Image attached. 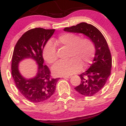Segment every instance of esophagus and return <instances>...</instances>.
<instances>
[{
	"label": "esophagus",
	"mask_w": 126,
	"mask_h": 126,
	"mask_svg": "<svg viewBox=\"0 0 126 126\" xmlns=\"http://www.w3.org/2000/svg\"><path fill=\"white\" fill-rule=\"evenodd\" d=\"M63 77L64 79H69L71 77V76H63Z\"/></svg>",
	"instance_id": "1"
}]
</instances>
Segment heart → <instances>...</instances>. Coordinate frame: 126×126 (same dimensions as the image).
Returning a JSON list of instances; mask_svg holds the SVG:
<instances>
[{"label":"heart","instance_id":"b5f03b06","mask_svg":"<svg viewBox=\"0 0 126 126\" xmlns=\"http://www.w3.org/2000/svg\"><path fill=\"white\" fill-rule=\"evenodd\" d=\"M59 44L69 48L67 61H61L53 67V73L56 76H68L81 69L82 64L86 67L91 63L95 54V46L89 38L81 39L79 35L64 33L58 39ZM44 59L49 64L54 63L58 59L55 45L51 41L46 44L43 51Z\"/></svg>","mask_w":126,"mask_h":126}]
</instances>
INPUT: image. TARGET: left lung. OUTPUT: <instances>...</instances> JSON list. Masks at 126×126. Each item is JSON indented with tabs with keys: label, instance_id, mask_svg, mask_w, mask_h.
<instances>
[{
	"label": "left lung",
	"instance_id": "1",
	"mask_svg": "<svg viewBox=\"0 0 126 126\" xmlns=\"http://www.w3.org/2000/svg\"><path fill=\"white\" fill-rule=\"evenodd\" d=\"M64 31L82 33L91 39L95 48V57L89 68L79 75L81 81L75 87L78 93L85 96H92L103 89L110 75L111 57L108 45L102 33L96 27L81 22Z\"/></svg>",
	"mask_w": 126,
	"mask_h": 126
}]
</instances>
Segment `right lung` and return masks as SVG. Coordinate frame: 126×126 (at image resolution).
Listing matches in <instances>:
<instances>
[{
    "mask_svg": "<svg viewBox=\"0 0 126 126\" xmlns=\"http://www.w3.org/2000/svg\"><path fill=\"white\" fill-rule=\"evenodd\" d=\"M55 30L35 28L24 33L15 47L12 60V75L16 86L26 99L32 103L45 102L54 93L60 78L52 79L48 67L44 64L43 50ZM32 59L38 65L35 77L26 79L19 71V64L25 59Z\"/></svg>",
    "mask_w": 126,
    "mask_h": 126,
    "instance_id": "add662e5",
    "label": "right lung"
}]
</instances>
